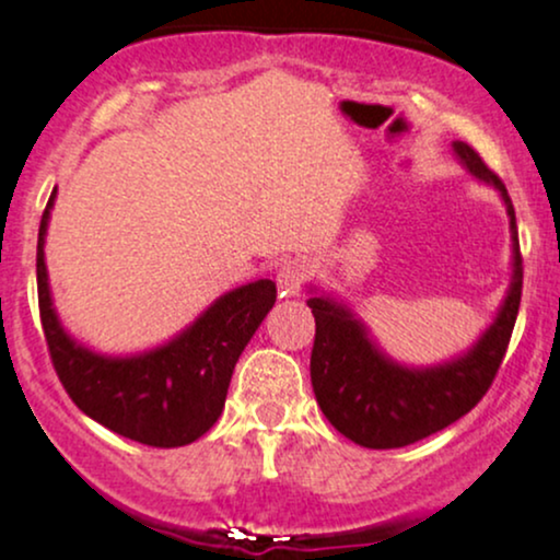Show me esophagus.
<instances>
[{
  "label": "esophagus",
  "mask_w": 560,
  "mask_h": 560,
  "mask_svg": "<svg viewBox=\"0 0 560 560\" xmlns=\"http://www.w3.org/2000/svg\"><path fill=\"white\" fill-rule=\"evenodd\" d=\"M307 281V268L302 266L298 260H289L284 266L279 268L276 273V284H279L281 298H292V294H300L302 284Z\"/></svg>",
  "instance_id": "1"
}]
</instances>
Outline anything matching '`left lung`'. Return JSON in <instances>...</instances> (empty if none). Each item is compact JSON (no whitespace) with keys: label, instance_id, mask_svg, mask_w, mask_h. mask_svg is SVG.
Wrapping results in <instances>:
<instances>
[{"label":"left lung","instance_id":"8db88e82","mask_svg":"<svg viewBox=\"0 0 560 560\" xmlns=\"http://www.w3.org/2000/svg\"><path fill=\"white\" fill-rule=\"evenodd\" d=\"M453 147L466 168L477 178L498 186L505 199L513 231L511 292L494 324L468 355L427 371H410L387 361L347 307L329 298L307 300L316 318V339L311 352V382L316 400L331 427L363 447L392 450L413 445L466 416L492 387L516 326L524 284L516 210L505 184L479 152L466 141H453Z\"/></svg>","mask_w":560,"mask_h":560}]
</instances>
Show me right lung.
Wrapping results in <instances>:
<instances>
[{
  "label": "right lung",
  "instance_id": "right-lung-1",
  "mask_svg": "<svg viewBox=\"0 0 560 560\" xmlns=\"http://www.w3.org/2000/svg\"><path fill=\"white\" fill-rule=\"evenodd\" d=\"M55 191L44 208L36 244L38 313L57 378L83 413L110 432L150 447H182L221 416L244 345L276 302L271 279L223 294L182 337L139 358H105L62 331L44 266V234Z\"/></svg>",
  "mask_w": 560,
  "mask_h": 560
}]
</instances>
